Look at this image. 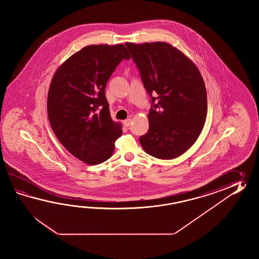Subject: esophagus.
Masks as SVG:
<instances>
[{
	"instance_id": "esophagus-1",
	"label": "esophagus",
	"mask_w": 259,
	"mask_h": 259,
	"mask_svg": "<svg viewBox=\"0 0 259 259\" xmlns=\"http://www.w3.org/2000/svg\"><path fill=\"white\" fill-rule=\"evenodd\" d=\"M123 124H124L125 127H130L131 124H132V119H131V118H127V119L123 121Z\"/></svg>"
}]
</instances>
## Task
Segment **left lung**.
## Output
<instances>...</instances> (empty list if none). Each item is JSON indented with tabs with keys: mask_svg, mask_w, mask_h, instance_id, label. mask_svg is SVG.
<instances>
[{
	"mask_svg": "<svg viewBox=\"0 0 259 259\" xmlns=\"http://www.w3.org/2000/svg\"><path fill=\"white\" fill-rule=\"evenodd\" d=\"M125 45L152 102L148 132L140 137V143L154 157L176 158L196 142L204 127L207 96L203 77L193 62L170 44Z\"/></svg>",
	"mask_w": 259,
	"mask_h": 259,
	"instance_id": "8db88e82",
	"label": "left lung"
}]
</instances>
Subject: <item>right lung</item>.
Here are the masks:
<instances>
[{
	"instance_id": "obj_1",
	"label": "right lung",
	"mask_w": 259,
	"mask_h": 259,
	"mask_svg": "<svg viewBox=\"0 0 259 259\" xmlns=\"http://www.w3.org/2000/svg\"><path fill=\"white\" fill-rule=\"evenodd\" d=\"M131 55L123 44L89 45L70 56L51 81L47 110L55 136L89 165L110 158L121 127L111 118L105 86L122 60Z\"/></svg>"
}]
</instances>
